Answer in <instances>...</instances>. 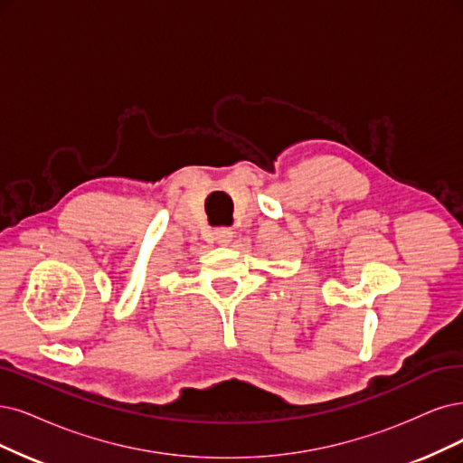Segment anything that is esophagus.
<instances>
[{
  "label": "esophagus",
  "instance_id": "obj_1",
  "mask_svg": "<svg viewBox=\"0 0 463 463\" xmlns=\"http://www.w3.org/2000/svg\"><path fill=\"white\" fill-rule=\"evenodd\" d=\"M232 241V231L231 229H219L215 231V242L219 246H229Z\"/></svg>",
  "mask_w": 463,
  "mask_h": 463
}]
</instances>
